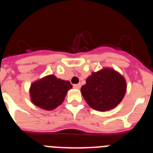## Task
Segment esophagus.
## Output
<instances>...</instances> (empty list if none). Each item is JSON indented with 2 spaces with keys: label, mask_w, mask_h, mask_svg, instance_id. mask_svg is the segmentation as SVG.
I'll use <instances>...</instances> for the list:
<instances>
[{
  "label": "esophagus",
  "mask_w": 153,
  "mask_h": 153,
  "mask_svg": "<svg viewBox=\"0 0 153 153\" xmlns=\"http://www.w3.org/2000/svg\"><path fill=\"white\" fill-rule=\"evenodd\" d=\"M80 87H81V85H80L79 83H78V84H74V88H76V89H79Z\"/></svg>",
  "instance_id": "obj_1"
}]
</instances>
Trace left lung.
<instances>
[{
    "label": "left lung",
    "mask_w": 153,
    "mask_h": 153,
    "mask_svg": "<svg viewBox=\"0 0 153 153\" xmlns=\"http://www.w3.org/2000/svg\"><path fill=\"white\" fill-rule=\"evenodd\" d=\"M124 76L114 70L104 68L92 73L82 86L81 93L86 102L99 111H109L121 102L126 93Z\"/></svg>",
    "instance_id": "left-lung-1"
}]
</instances>
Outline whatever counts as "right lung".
I'll return each mask as SVG.
<instances>
[{"label":"right lung","mask_w":153,"mask_h":153,"mask_svg":"<svg viewBox=\"0 0 153 153\" xmlns=\"http://www.w3.org/2000/svg\"><path fill=\"white\" fill-rule=\"evenodd\" d=\"M71 88L70 81L49 75L32 83L30 87V97L35 105L51 111L62 104L66 93Z\"/></svg>","instance_id":"add662e5"}]
</instances>
